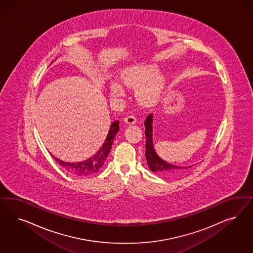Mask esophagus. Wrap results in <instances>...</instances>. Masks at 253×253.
I'll return each instance as SVG.
<instances>
[{"label": "esophagus", "mask_w": 253, "mask_h": 253, "mask_svg": "<svg viewBox=\"0 0 253 253\" xmlns=\"http://www.w3.org/2000/svg\"><path fill=\"white\" fill-rule=\"evenodd\" d=\"M124 121H125L126 124H127V125H133V124H135V123H136L137 119H136V117H135L134 115L129 114V115H126V116L125 117Z\"/></svg>", "instance_id": "esophagus-1"}]
</instances>
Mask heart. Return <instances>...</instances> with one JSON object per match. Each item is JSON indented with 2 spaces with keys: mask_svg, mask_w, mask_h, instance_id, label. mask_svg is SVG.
Returning <instances> with one entry per match:
<instances>
[{
  "mask_svg": "<svg viewBox=\"0 0 253 253\" xmlns=\"http://www.w3.org/2000/svg\"><path fill=\"white\" fill-rule=\"evenodd\" d=\"M158 72V67L155 64L131 66L121 72V79L126 85L136 88V96L139 102L148 104L155 101L163 88L164 78L162 74L154 75ZM111 95L114 98L121 97L125 94V87L121 82L114 80L110 84Z\"/></svg>",
  "mask_w": 253,
  "mask_h": 253,
  "instance_id": "heart-1",
  "label": "heart"
}]
</instances>
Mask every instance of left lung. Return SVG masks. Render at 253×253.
I'll return each instance as SVG.
<instances>
[{"mask_svg":"<svg viewBox=\"0 0 253 253\" xmlns=\"http://www.w3.org/2000/svg\"><path fill=\"white\" fill-rule=\"evenodd\" d=\"M153 118L154 114H149L144 122L145 126V137H146V145H145V156L149 169L153 172L159 173L166 177H174L179 176L183 172L187 171L192 166L181 167L169 163L163 160L159 155L155 153L153 142Z\"/></svg>","mask_w":253,"mask_h":253,"instance_id":"left-lung-1","label":"left lung"}]
</instances>
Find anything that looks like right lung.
I'll list each match as a JSON object with an SVG mask.
<instances>
[{
	"label": "right lung",
	"mask_w": 253,
	"mask_h": 253,
	"mask_svg": "<svg viewBox=\"0 0 253 253\" xmlns=\"http://www.w3.org/2000/svg\"><path fill=\"white\" fill-rule=\"evenodd\" d=\"M119 131V121H115L113 123L109 128V132L107 135V138L105 139L104 143L102 146L98 149V152L89 157L88 159L81 161V162H76V163H71V162H65L54 155H52L57 163L59 164L64 169L78 177H84V176H89L96 172H98L103 166V164L106 160L107 156L109 155L111 148L113 145L114 138L116 133Z\"/></svg>",
	"instance_id": "obj_1"
}]
</instances>
